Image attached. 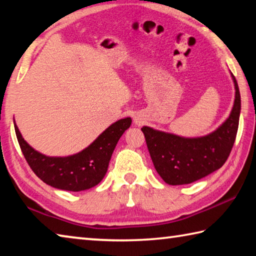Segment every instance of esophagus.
<instances>
[{
  "mask_svg": "<svg viewBox=\"0 0 256 256\" xmlns=\"http://www.w3.org/2000/svg\"><path fill=\"white\" fill-rule=\"evenodd\" d=\"M134 124H136V126H141V125L143 124L142 118H138V116H136V118H134Z\"/></svg>",
  "mask_w": 256,
  "mask_h": 256,
  "instance_id": "esophagus-1",
  "label": "esophagus"
}]
</instances>
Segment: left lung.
I'll return each mask as SVG.
<instances>
[{
	"label": "left lung",
	"mask_w": 256,
	"mask_h": 256,
	"mask_svg": "<svg viewBox=\"0 0 256 256\" xmlns=\"http://www.w3.org/2000/svg\"><path fill=\"white\" fill-rule=\"evenodd\" d=\"M234 82L235 98L230 113L215 131L197 138H186L150 126L141 130L156 172L171 186L188 184L212 174L225 164L238 134L240 95Z\"/></svg>",
	"instance_id": "1"
}]
</instances>
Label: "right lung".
<instances>
[{
  "label": "right lung",
  "instance_id": "add662e5",
  "mask_svg": "<svg viewBox=\"0 0 256 256\" xmlns=\"http://www.w3.org/2000/svg\"><path fill=\"white\" fill-rule=\"evenodd\" d=\"M131 123V118L116 120L87 148L67 156H49L36 151L23 138L16 120L14 130L26 162L44 184L67 192H82L103 180L116 144Z\"/></svg>",
  "mask_w": 256,
  "mask_h": 256
}]
</instances>
